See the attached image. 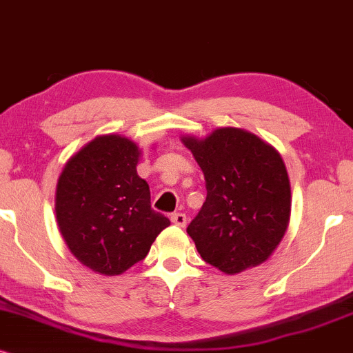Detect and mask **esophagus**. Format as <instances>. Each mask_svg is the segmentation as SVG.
Listing matches in <instances>:
<instances>
[{"instance_id":"obj_1","label":"esophagus","mask_w":353,"mask_h":353,"mask_svg":"<svg viewBox=\"0 0 353 353\" xmlns=\"http://www.w3.org/2000/svg\"><path fill=\"white\" fill-rule=\"evenodd\" d=\"M171 221L176 225H179V228H184V225L187 224V216L184 213H174L171 216Z\"/></svg>"}]
</instances>
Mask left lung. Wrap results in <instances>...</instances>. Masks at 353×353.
<instances>
[{
  "instance_id": "8db88e82",
  "label": "left lung",
  "mask_w": 353,
  "mask_h": 353,
  "mask_svg": "<svg viewBox=\"0 0 353 353\" xmlns=\"http://www.w3.org/2000/svg\"><path fill=\"white\" fill-rule=\"evenodd\" d=\"M182 142L205 176L206 200L187 228L201 258L225 274L261 265L290 219V182L281 154L236 128Z\"/></svg>"
}]
</instances>
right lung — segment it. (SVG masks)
Listing matches in <instances>:
<instances>
[{
    "mask_svg": "<svg viewBox=\"0 0 353 353\" xmlns=\"http://www.w3.org/2000/svg\"><path fill=\"white\" fill-rule=\"evenodd\" d=\"M137 145L100 135L69 158L56 187V219L82 265L106 276L143 260L169 219L152 208Z\"/></svg>",
    "mask_w": 353,
    "mask_h": 353,
    "instance_id": "1",
    "label": "right lung"
}]
</instances>
